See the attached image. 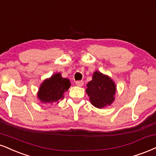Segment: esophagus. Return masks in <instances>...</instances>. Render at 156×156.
Listing matches in <instances>:
<instances>
[{"label":"esophagus","instance_id":"1","mask_svg":"<svg viewBox=\"0 0 156 156\" xmlns=\"http://www.w3.org/2000/svg\"><path fill=\"white\" fill-rule=\"evenodd\" d=\"M76 84L78 86H82L83 85V80H78V81H76Z\"/></svg>","mask_w":156,"mask_h":156}]
</instances>
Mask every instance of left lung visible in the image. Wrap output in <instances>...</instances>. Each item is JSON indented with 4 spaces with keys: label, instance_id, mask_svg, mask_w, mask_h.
Listing matches in <instances>:
<instances>
[{
    "label": "left lung",
    "instance_id": "8db88e82",
    "mask_svg": "<svg viewBox=\"0 0 156 156\" xmlns=\"http://www.w3.org/2000/svg\"><path fill=\"white\" fill-rule=\"evenodd\" d=\"M115 89V83L108 76L97 71L88 83L86 91L91 104L97 108H102L113 102Z\"/></svg>",
    "mask_w": 156,
    "mask_h": 156
}]
</instances>
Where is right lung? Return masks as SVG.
Returning <instances> with one entry per match:
<instances>
[{"label": "right lung", "mask_w": 156, "mask_h": 156, "mask_svg": "<svg viewBox=\"0 0 156 156\" xmlns=\"http://www.w3.org/2000/svg\"><path fill=\"white\" fill-rule=\"evenodd\" d=\"M70 86L69 79L62 78L60 73H57L49 79L45 80L41 84L37 97L44 103L57 102L59 99H63V94L68 90Z\"/></svg>", "instance_id": "1"}]
</instances>
